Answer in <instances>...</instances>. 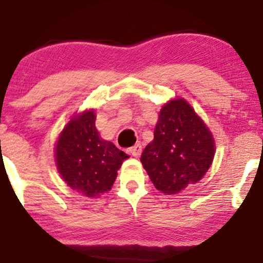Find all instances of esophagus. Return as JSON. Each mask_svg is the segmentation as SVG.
I'll return each instance as SVG.
<instances>
[{"label":"esophagus","mask_w":263,"mask_h":263,"mask_svg":"<svg viewBox=\"0 0 263 263\" xmlns=\"http://www.w3.org/2000/svg\"><path fill=\"white\" fill-rule=\"evenodd\" d=\"M128 152L131 153L135 157H138L139 155H141V153H142V145L139 144V143H137V144L132 146V148H129Z\"/></svg>","instance_id":"34e87169"}]
</instances>
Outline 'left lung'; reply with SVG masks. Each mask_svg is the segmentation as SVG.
I'll return each instance as SVG.
<instances>
[{"mask_svg":"<svg viewBox=\"0 0 263 263\" xmlns=\"http://www.w3.org/2000/svg\"><path fill=\"white\" fill-rule=\"evenodd\" d=\"M214 141L185 100L164 104L154 131V141L143 150L141 161L154 186L173 195L197 183L211 167Z\"/></svg>","mask_w":263,"mask_h":263,"instance_id":"8db88e82","label":"left lung"}]
</instances>
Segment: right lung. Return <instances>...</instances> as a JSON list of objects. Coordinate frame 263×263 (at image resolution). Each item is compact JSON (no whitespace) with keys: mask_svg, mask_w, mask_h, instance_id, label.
<instances>
[{"mask_svg":"<svg viewBox=\"0 0 263 263\" xmlns=\"http://www.w3.org/2000/svg\"><path fill=\"white\" fill-rule=\"evenodd\" d=\"M95 113L86 110L66 126L56 144L58 170L67 185L87 197L110 190L127 155L100 138Z\"/></svg>","mask_w":263,"mask_h":263,"instance_id":"right-lung-1","label":"right lung"}]
</instances>
